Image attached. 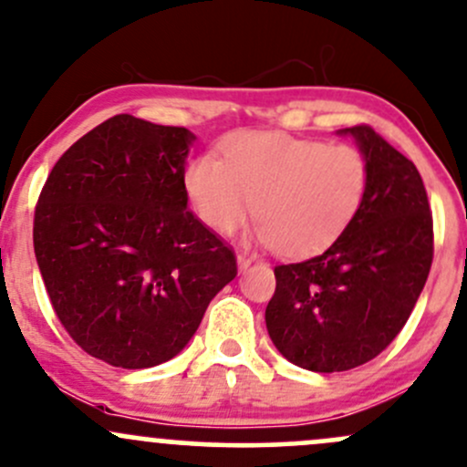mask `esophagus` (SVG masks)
<instances>
[{"label":"esophagus","mask_w":467,"mask_h":467,"mask_svg":"<svg viewBox=\"0 0 467 467\" xmlns=\"http://www.w3.org/2000/svg\"><path fill=\"white\" fill-rule=\"evenodd\" d=\"M250 265H252L250 256H245V254H239V256H237V267H239V272H245Z\"/></svg>","instance_id":"obj_1"}]
</instances>
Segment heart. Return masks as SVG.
<instances>
[{
  "label": "heart",
  "mask_w": 467,
  "mask_h": 467,
  "mask_svg": "<svg viewBox=\"0 0 467 467\" xmlns=\"http://www.w3.org/2000/svg\"><path fill=\"white\" fill-rule=\"evenodd\" d=\"M217 153H200L184 169V192L197 217L230 234L250 217L264 222L252 241L305 259L329 248L351 226L368 191L367 155L351 144L241 131Z\"/></svg>",
  "instance_id": "obj_1"
}]
</instances>
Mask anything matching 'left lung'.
<instances>
[{"mask_svg": "<svg viewBox=\"0 0 467 467\" xmlns=\"http://www.w3.org/2000/svg\"><path fill=\"white\" fill-rule=\"evenodd\" d=\"M337 133L367 155V200L323 254L275 267L265 309L281 356L316 373L349 371L387 349L432 264V215L417 166L371 127Z\"/></svg>", "mask_w": 467, "mask_h": 467, "instance_id": "left-lung-1", "label": "left lung"}]
</instances>
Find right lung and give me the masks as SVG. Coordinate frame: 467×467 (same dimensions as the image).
Listing matches in <instances>:
<instances>
[{
	"mask_svg": "<svg viewBox=\"0 0 467 467\" xmlns=\"http://www.w3.org/2000/svg\"><path fill=\"white\" fill-rule=\"evenodd\" d=\"M195 136L120 114L58 158L35 211V254L52 307L83 351L158 367L189 345L237 276L233 250L189 211Z\"/></svg>",
	"mask_w": 467,
	"mask_h": 467,
	"instance_id": "add662e5",
	"label": "right lung"
}]
</instances>
